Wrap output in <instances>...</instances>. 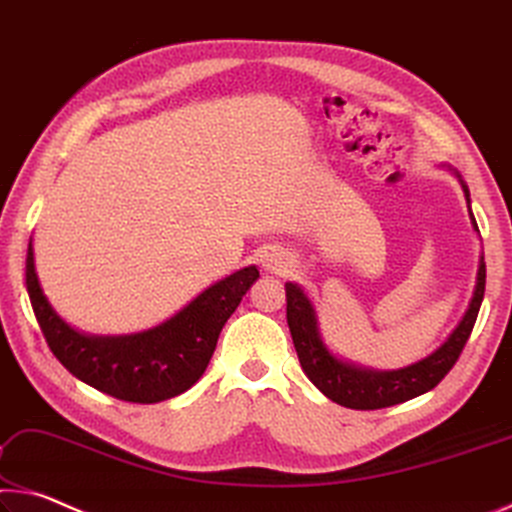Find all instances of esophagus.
<instances>
[{"label":"esophagus","instance_id":"34e87169","mask_svg":"<svg viewBox=\"0 0 512 512\" xmlns=\"http://www.w3.org/2000/svg\"><path fill=\"white\" fill-rule=\"evenodd\" d=\"M263 267L270 274H286L292 267V261L288 254H283V251H270V254H265L263 258Z\"/></svg>","mask_w":512,"mask_h":512}]
</instances>
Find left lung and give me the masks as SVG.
Wrapping results in <instances>:
<instances>
[{
    "mask_svg": "<svg viewBox=\"0 0 512 512\" xmlns=\"http://www.w3.org/2000/svg\"><path fill=\"white\" fill-rule=\"evenodd\" d=\"M456 177L463 186L467 208H469V190L465 181ZM469 217H472L474 231H479L476 220L469 208ZM485 292V261L481 256L479 274H476V288L474 297L469 301L467 313L463 320L454 329V333L445 340V345H440L431 356L422 358L420 363H413L401 370L390 372H376L367 370V367H358L345 363V360L335 358L329 349H326L320 326H317V315L311 304V299L306 297V292L301 290L297 283H286V317L290 326L292 342H295L301 370L313 381V385L322 395L329 397L335 404L354 408V410H376V408H388L408 401L413 397H420L424 392L433 390L445 376L449 374L451 367L456 365V360L463 351L465 342L469 340V333L474 329L476 315H479L481 301Z\"/></svg>",
    "mask_w": 512,
    "mask_h": 512,
    "instance_id": "1",
    "label": "left lung"
}]
</instances>
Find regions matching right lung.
<instances>
[{
    "label": "right lung",
    "instance_id": "add662e5",
    "mask_svg": "<svg viewBox=\"0 0 512 512\" xmlns=\"http://www.w3.org/2000/svg\"><path fill=\"white\" fill-rule=\"evenodd\" d=\"M256 279L254 265L242 267L149 331L86 335L56 315L38 283L31 242L27 251V292L49 349L79 381L133 404L172 399L199 381L222 326Z\"/></svg>",
    "mask_w": 512,
    "mask_h": 512
}]
</instances>
